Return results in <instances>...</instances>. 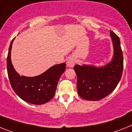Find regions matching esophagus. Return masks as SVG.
<instances>
[{"label":"esophagus","mask_w":132,"mask_h":132,"mask_svg":"<svg viewBox=\"0 0 132 132\" xmlns=\"http://www.w3.org/2000/svg\"><path fill=\"white\" fill-rule=\"evenodd\" d=\"M76 63V59L74 58H70L67 61V65L68 67H73L75 65Z\"/></svg>","instance_id":"obj_1"}]
</instances>
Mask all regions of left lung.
<instances>
[{
  "label": "left lung",
  "mask_w": 132,
  "mask_h": 132,
  "mask_svg": "<svg viewBox=\"0 0 132 132\" xmlns=\"http://www.w3.org/2000/svg\"><path fill=\"white\" fill-rule=\"evenodd\" d=\"M114 55L112 61L104 67L91 65L74 66L77 74V88L79 96L88 101H98L111 93L118 85L123 73V57L119 38L110 31Z\"/></svg>",
  "instance_id": "1"
}]
</instances>
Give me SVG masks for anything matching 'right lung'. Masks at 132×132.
Wrapping results in <instances>:
<instances>
[{
  "instance_id": "add662e5",
  "label": "right lung",
  "mask_w": 132,
  "mask_h": 132,
  "mask_svg": "<svg viewBox=\"0 0 132 132\" xmlns=\"http://www.w3.org/2000/svg\"><path fill=\"white\" fill-rule=\"evenodd\" d=\"M12 40L6 59V68L13 90L21 98L34 104L46 103L54 97L59 79L66 68V64L54 65L44 73L36 77L20 76L14 69L11 61Z\"/></svg>"
}]
</instances>
